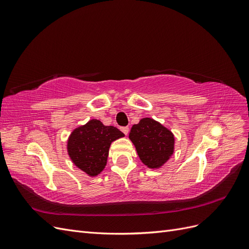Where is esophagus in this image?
I'll return each instance as SVG.
<instances>
[{"label": "esophagus", "instance_id": "1", "mask_svg": "<svg viewBox=\"0 0 249 249\" xmlns=\"http://www.w3.org/2000/svg\"><path fill=\"white\" fill-rule=\"evenodd\" d=\"M122 131L124 132V134L125 135V136H127V134H129V131L130 129L127 126H124V127H122Z\"/></svg>", "mask_w": 249, "mask_h": 249}]
</instances>
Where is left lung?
<instances>
[{"label": "left lung", "mask_w": 249, "mask_h": 249, "mask_svg": "<svg viewBox=\"0 0 249 249\" xmlns=\"http://www.w3.org/2000/svg\"><path fill=\"white\" fill-rule=\"evenodd\" d=\"M141 162L150 169H159L175 153V135L157 120L144 117L129 134Z\"/></svg>", "instance_id": "left-lung-1"}]
</instances>
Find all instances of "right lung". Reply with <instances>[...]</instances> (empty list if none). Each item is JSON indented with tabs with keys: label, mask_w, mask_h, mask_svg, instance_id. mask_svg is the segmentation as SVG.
Listing matches in <instances>:
<instances>
[{
	"label": "right lung",
	"mask_w": 249,
	"mask_h": 249,
	"mask_svg": "<svg viewBox=\"0 0 249 249\" xmlns=\"http://www.w3.org/2000/svg\"><path fill=\"white\" fill-rule=\"evenodd\" d=\"M124 137L117 127L91 119L73 129L67 139V154L76 167L88 177H96L107 165L111 143Z\"/></svg>",
	"instance_id": "right-lung-1"
}]
</instances>
